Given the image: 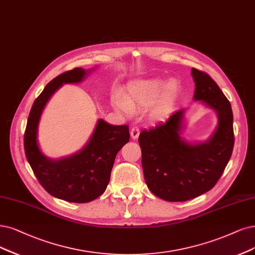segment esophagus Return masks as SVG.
Returning a JSON list of instances; mask_svg holds the SVG:
<instances>
[{"label":"esophagus","instance_id":"1","mask_svg":"<svg viewBox=\"0 0 255 255\" xmlns=\"http://www.w3.org/2000/svg\"><path fill=\"white\" fill-rule=\"evenodd\" d=\"M130 135L133 139H136L139 135V128L138 127H132L130 130Z\"/></svg>","mask_w":255,"mask_h":255}]
</instances>
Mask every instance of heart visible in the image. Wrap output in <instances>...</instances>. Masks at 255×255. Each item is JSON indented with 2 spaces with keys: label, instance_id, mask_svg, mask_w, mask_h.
<instances>
[{
  "label": "heart",
  "instance_id": "b5f03b06",
  "mask_svg": "<svg viewBox=\"0 0 255 255\" xmlns=\"http://www.w3.org/2000/svg\"><path fill=\"white\" fill-rule=\"evenodd\" d=\"M178 91L180 86L175 81L166 82L159 78L136 80L128 85L125 97L120 94L115 99V105L123 112L131 115L134 109L150 107L156 101L152 115L161 119L172 110Z\"/></svg>",
  "mask_w": 255,
  "mask_h": 255
}]
</instances>
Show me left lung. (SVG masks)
Here are the masks:
<instances>
[{"mask_svg": "<svg viewBox=\"0 0 255 255\" xmlns=\"http://www.w3.org/2000/svg\"><path fill=\"white\" fill-rule=\"evenodd\" d=\"M194 100H203L219 117L213 136L201 145L180 137L184 110L138 136L145 182L154 195L168 202H185L209 191L222 176L234 145L231 104L208 73L192 68Z\"/></svg>", "mask_w": 255, "mask_h": 255, "instance_id": "left-lung-1", "label": "left lung"}]
</instances>
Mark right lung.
Instances as JSON below:
<instances>
[{"label":"right lung","mask_w":255,"mask_h":255,"mask_svg":"<svg viewBox=\"0 0 255 255\" xmlns=\"http://www.w3.org/2000/svg\"><path fill=\"white\" fill-rule=\"evenodd\" d=\"M85 74L77 67L47 84L33 103L24 134L25 154L37 181L49 194L70 203H88L104 193L117 153L130 138L127 125L112 126L100 120L88 145L78 154L54 162L40 151L36 130L45 104L63 83H78Z\"/></svg>","instance_id":"obj_1"}]
</instances>
